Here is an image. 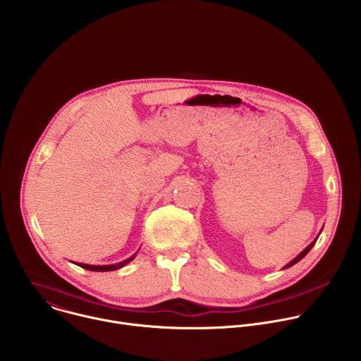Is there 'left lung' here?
Returning <instances> with one entry per match:
<instances>
[{
  "label": "left lung",
  "mask_w": 361,
  "mask_h": 361,
  "mask_svg": "<svg viewBox=\"0 0 361 361\" xmlns=\"http://www.w3.org/2000/svg\"><path fill=\"white\" fill-rule=\"evenodd\" d=\"M319 235H320V234H319ZM317 238H319V237H316V240H314V241H313V243H312V244H310V245H307V247H305V248H304V250H302V251H301V252H300V254H298V255H297V257H295V259H294V260H291V262H290V263H288V264H287V266H284V269H288V267H291V266H294V264H295V263H298V262H300V260H301V259H302V257H304V255H307V252H308V251H310V250H312V248H313V245H314V244H316V241H317Z\"/></svg>",
  "instance_id": "left-lung-1"
}]
</instances>
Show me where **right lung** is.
I'll list each match as a JSON object with an SVG mask.
<instances>
[{"instance_id": "add662e5", "label": "right lung", "mask_w": 361, "mask_h": 361, "mask_svg": "<svg viewBox=\"0 0 361 361\" xmlns=\"http://www.w3.org/2000/svg\"><path fill=\"white\" fill-rule=\"evenodd\" d=\"M137 254V252H135ZM135 254H133L130 259L121 262V263H117V264H109V266H91V264H82V263H77V266L85 269V270H90V271H114V270H118L121 267H124L126 264H128L130 262L134 260Z\"/></svg>"}]
</instances>
